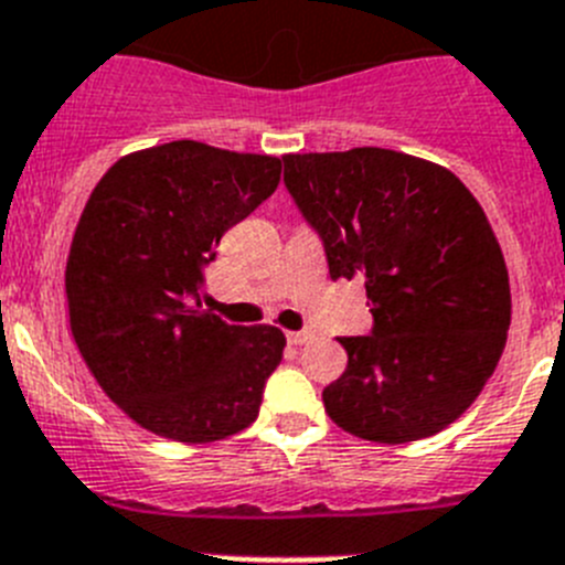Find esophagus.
Returning <instances> with one entry per match:
<instances>
[{"label":"esophagus","mask_w":565,"mask_h":565,"mask_svg":"<svg viewBox=\"0 0 565 565\" xmlns=\"http://www.w3.org/2000/svg\"><path fill=\"white\" fill-rule=\"evenodd\" d=\"M311 339V331H288V344L299 348V344H306Z\"/></svg>","instance_id":"obj_1"}]
</instances>
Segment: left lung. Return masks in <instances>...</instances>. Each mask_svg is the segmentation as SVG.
<instances>
[{"label": "left lung", "mask_w": 565, "mask_h": 565, "mask_svg": "<svg viewBox=\"0 0 565 565\" xmlns=\"http://www.w3.org/2000/svg\"><path fill=\"white\" fill-rule=\"evenodd\" d=\"M286 186L322 237L331 277L364 279L371 337L322 391L351 436H436L483 391L512 317L509 274L481 203L450 169L396 152L282 154Z\"/></svg>", "instance_id": "8db88e82"}]
</instances>
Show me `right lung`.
<instances>
[{
    "label": "right lung",
    "instance_id": "add662e5",
    "mask_svg": "<svg viewBox=\"0 0 565 565\" xmlns=\"http://www.w3.org/2000/svg\"><path fill=\"white\" fill-rule=\"evenodd\" d=\"M279 172L274 154L169 141L115 161L78 217L70 331L102 391L154 436L209 444L257 418L286 337L206 311L203 266Z\"/></svg>",
    "mask_w": 565,
    "mask_h": 565
}]
</instances>
